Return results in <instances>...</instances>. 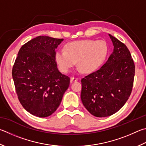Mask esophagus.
<instances>
[{"label":"esophagus","instance_id":"esophagus-1","mask_svg":"<svg viewBox=\"0 0 146 146\" xmlns=\"http://www.w3.org/2000/svg\"><path fill=\"white\" fill-rule=\"evenodd\" d=\"M78 80V78L77 77H75V76H71L70 78V82L71 83H73L74 82H76Z\"/></svg>","mask_w":146,"mask_h":146}]
</instances>
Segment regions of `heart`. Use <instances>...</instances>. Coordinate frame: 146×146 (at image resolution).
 <instances>
[{
    "label": "heart",
    "mask_w": 146,
    "mask_h": 146,
    "mask_svg": "<svg viewBox=\"0 0 146 146\" xmlns=\"http://www.w3.org/2000/svg\"><path fill=\"white\" fill-rule=\"evenodd\" d=\"M65 51L59 50L55 60L60 70L68 72L77 62V66L83 73L94 72L102 65L108 54L107 43L102 40H86L70 42L66 44Z\"/></svg>",
    "instance_id": "obj_1"
}]
</instances>
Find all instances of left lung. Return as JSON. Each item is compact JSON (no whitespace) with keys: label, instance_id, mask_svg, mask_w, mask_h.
<instances>
[{"label":"left lung","instance_id":"obj_1","mask_svg":"<svg viewBox=\"0 0 146 146\" xmlns=\"http://www.w3.org/2000/svg\"><path fill=\"white\" fill-rule=\"evenodd\" d=\"M113 51L98 70L81 79V100L95 117L113 114L125 104L133 89L135 64L123 43L109 34Z\"/></svg>","mask_w":146,"mask_h":146}]
</instances>
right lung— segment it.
Returning a JSON list of instances; mask_svg holds the SVG:
<instances>
[{"label":"right lung","instance_id":"right-lung-1","mask_svg":"<svg viewBox=\"0 0 146 146\" xmlns=\"http://www.w3.org/2000/svg\"><path fill=\"white\" fill-rule=\"evenodd\" d=\"M63 41L39 36L23 44L13 66L12 76L22 107L39 117L52 115L59 107L70 83L57 69L55 49Z\"/></svg>","mask_w":146,"mask_h":146}]
</instances>
